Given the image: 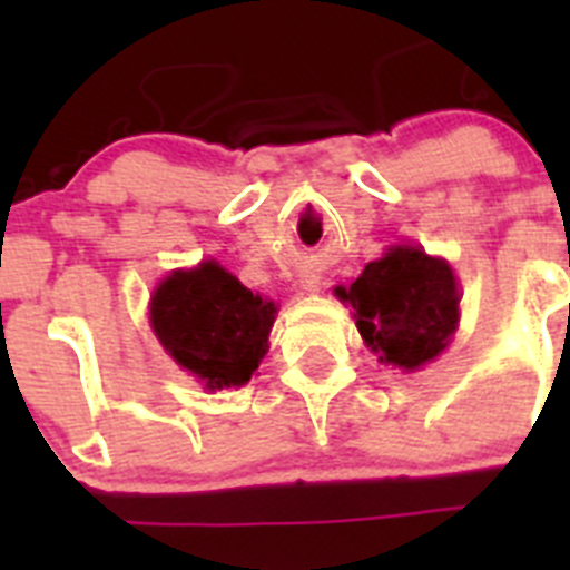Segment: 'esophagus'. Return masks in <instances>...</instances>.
Returning a JSON list of instances; mask_svg holds the SVG:
<instances>
[{
    "label": "esophagus",
    "instance_id": "esophagus-1",
    "mask_svg": "<svg viewBox=\"0 0 570 570\" xmlns=\"http://www.w3.org/2000/svg\"><path fill=\"white\" fill-rule=\"evenodd\" d=\"M305 291H316V282H308V288Z\"/></svg>",
    "mask_w": 570,
    "mask_h": 570
}]
</instances>
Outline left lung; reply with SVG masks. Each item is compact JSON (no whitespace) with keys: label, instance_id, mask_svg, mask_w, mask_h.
Listing matches in <instances>:
<instances>
[{"label":"left lung","instance_id":"8db88e82","mask_svg":"<svg viewBox=\"0 0 570 570\" xmlns=\"http://www.w3.org/2000/svg\"><path fill=\"white\" fill-rule=\"evenodd\" d=\"M356 311V328L380 360L414 371L445 351L460 322L451 265L420 248L396 245L367 262L351 288H336Z\"/></svg>","mask_w":570,"mask_h":570}]
</instances>
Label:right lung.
I'll return each mask as SVG.
<instances>
[{
	"label": "right lung",
	"mask_w": 570,
	"mask_h": 570,
	"mask_svg": "<svg viewBox=\"0 0 570 570\" xmlns=\"http://www.w3.org/2000/svg\"><path fill=\"white\" fill-rule=\"evenodd\" d=\"M274 314V302L216 262L174 271L150 302V325L165 351L210 391L250 380L268 351Z\"/></svg>",
	"instance_id": "right-lung-1"
}]
</instances>
